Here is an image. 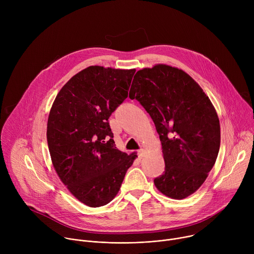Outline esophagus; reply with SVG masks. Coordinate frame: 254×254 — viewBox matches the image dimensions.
Returning <instances> with one entry per match:
<instances>
[{
    "mask_svg": "<svg viewBox=\"0 0 254 254\" xmlns=\"http://www.w3.org/2000/svg\"><path fill=\"white\" fill-rule=\"evenodd\" d=\"M143 154H144V150L143 149H141V150H139L138 152H137V155H138V158L140 159V158H142V156H143Z\"/></svg>",
    "mask_w": 254,
    "mask_h": 254,
    "instance_id": "1",
    "label": "esophagus"
}]
</instances>
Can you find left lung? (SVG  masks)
Returning <instances> with one entry per match:
<instances>
[{
  "label": "left lung",
  "mask_w": 254,
  "mask_h": 254,
  "mask_svg": "<svg viewBox=\"0 0 254 254\" xmlns=\"http://www.w3.org/2000/svg\"><path fill=\"white\" fill-rule=\"evenodd\" d=\"M129 98L151 116L160 135L165 172L154 180L165 196L181 200L205 182L220 148V124L200 85L182 69L166 64L138 70Z\"/></svg>",
  "instance_id": "8db88e82"
}]
</instances>
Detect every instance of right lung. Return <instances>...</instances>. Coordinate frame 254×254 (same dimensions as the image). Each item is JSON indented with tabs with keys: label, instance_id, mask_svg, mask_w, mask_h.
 Wrapping results in <instances>:
<instances>
[{
	"label": "right lung",
	"instance_id": "right-lung-1",
	"mask_svg": "<svg viewBox=\"0 0 254 254\" xmlns=\"http://www.w3.org/2000/svg\"><path fill=\"white\" fill-rule=\"evenodd\" d=\"M135 69L89 66L58 92L47 122L52 165L68 191L89 207L110 203L137 157L117 149L108 119L127 97Z\"/></svg>",
	"mask_w": 254,
	"mask_h": 254
}]
</instances>
